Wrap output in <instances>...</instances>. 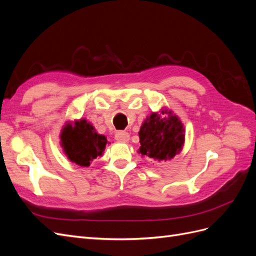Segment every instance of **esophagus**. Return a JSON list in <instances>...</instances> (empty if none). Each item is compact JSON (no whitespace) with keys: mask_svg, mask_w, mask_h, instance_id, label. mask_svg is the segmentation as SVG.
<instances>
[{"mask_svg":"<svg viewBox=\"0 0 256 256\" xmlns=\"http://www.w3.org/2000/svg\"><path fill=\"white\" fill-rule=\"evenodd\" d=\"M115 140L118 142H127L129 140V134L126 131H118L115 134Z\"/></svg>","mask_w":256,"mask_h":256,"instance_id":"34e87169","label":"esophagus"}]
</instances>
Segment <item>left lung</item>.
I'll list each match as a JSON object with an SVG mask.
<instances>
[{
	"label": "left lung",
	"mask_w": 256,
	"mask_h": 256,
	"mask_svg": "<svg viewBox=\"0 0 256 256\" xmlns=\"http://www.w3.org/2000/svg\"><path fill=\"white\" fill-rule=\"evenodd\" d=\"M166 114L152 113L143 122L138 132L141 147L138 152L158 161L172 159L182 148L184 140V127L177 116L171 111H162Z\"/></svg>",
	"instance_id": "left-lung-1"
}]
</instances>
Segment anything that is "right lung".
I'll return each mask as SVG.
<instances>
[{"instance_id":"obj_1","label":"right lung","mask_w":256,"mask_h":256,"mask_svg":"<svg viewBox=\"0 0 256 256\" xmlns=\"http://www.w3.org/2000/svg\"><path fill=\"white\" fill-rule=\"evenodd\" d=\"M60 141L67 157L81 166H88L92 159L102 156L108 143L106 138L98 134L85 120L66 125L62 130Z\"/></svg>"}]
</instances>
